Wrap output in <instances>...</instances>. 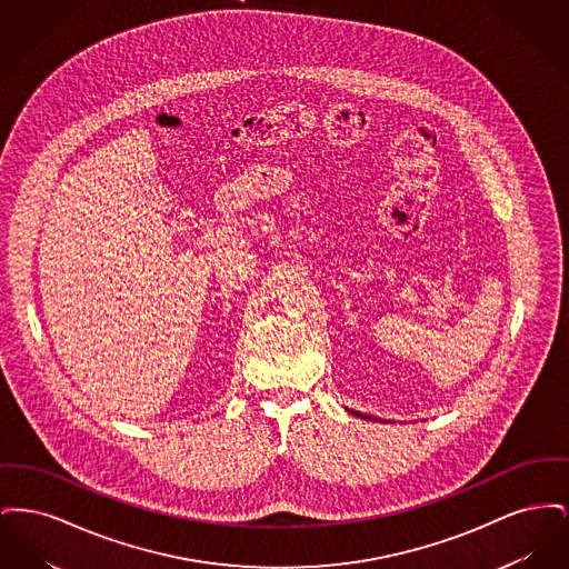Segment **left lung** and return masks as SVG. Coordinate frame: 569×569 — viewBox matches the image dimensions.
<instances>
[{"label":"left lung","instance_id":"obj_1","mask_svg":"<svg viewBox=\"0 0 569 569\" xmlns=\"http://www.w3.org/2000/svg\"><path fill=\"white\" fill-rule=\"evenodd\" d=\"M352 416H358V418H362V420H378V418H373V416H367V413H360V411H356V409H348Z\"/></svg>","mask_w":569,"mask_h":569}]
</instances>
